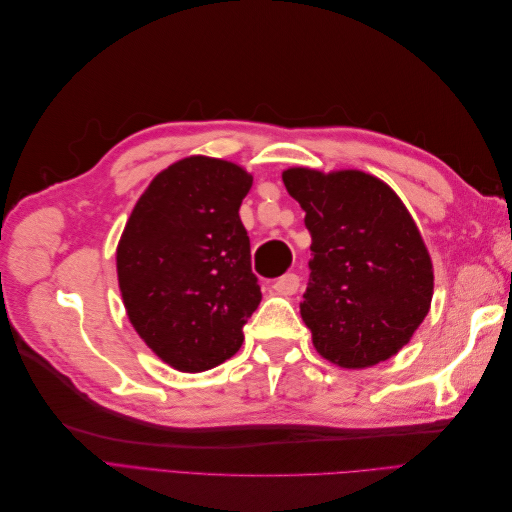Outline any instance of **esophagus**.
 Here are the masks:
<instances>
[{"instance_id":"obj_1","label":"esophagus","mask_w":512,"mask_h":512,"mask_svg":"<svg viewBox=\"0 0 512 512\" xmlns=\"http://www.w3.org/2000/svg\"><path fill=\"white\" fill-rule=\"evenodd\" d=\"M299 275H294V273H286V275H282L280 280H275L273 282V290H275V294H282V297H290V294H294L299 290Z\"/></svg>"}]
</instances>
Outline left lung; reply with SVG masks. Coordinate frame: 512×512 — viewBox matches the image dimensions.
Instances as JSON below:
<instances>
[{
    "label": "left lung",
    "instance_id": "1",
    "mask_svg": "<svg viewBox=\"0 0 512 512\" xmlns=\"http://www.w3.org/2000/svg\"><path fill=\"white\" fill-rule=\"evenodd\" d=\"M312 235L301 318L324 359L344 369L389 361L429 314L433 265L410 211L363 170L282 173Z\"/></svg>",
    "mask_w": 512,
    "mask_h": 512
}]
</instances>
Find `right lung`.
<instances>
[{
    "mask_svg": "<svg viewBox=\"0 0 512 512\" xmlns=\"http://www.w3.org/2000/svg\"><path fill=\"white\" fill-rule=\"evenodd\" d=\"M252 181L235 162L183 158L153 177L121 232L117 277L132 327L185 374L230 359L262 299L239 218Z\"/></svg>",
    "mask_w": 512,
    "mask_h": 512,
    "instance_id": "add662e5",
    "label": "right lung"
}]
</instances>
